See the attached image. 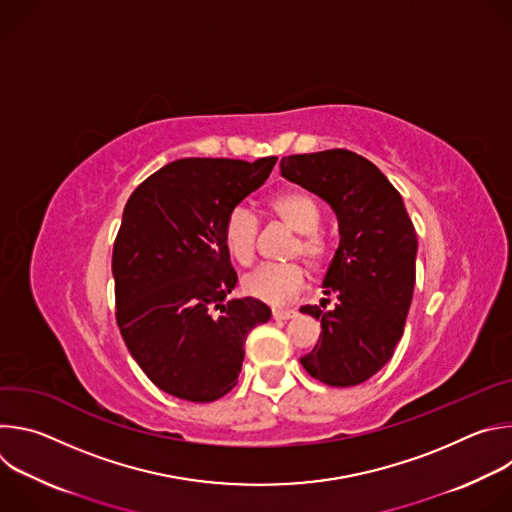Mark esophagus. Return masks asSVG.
Listing matches in <instances>:
<instances>
[{"label": "esophagus", "mask_w": 512, "mask_h": 512, "mask_svg": "<svg viewBox=\"0 0 512 512\" xmlns=\"http://www.w3.org/2000/svg\"><path fill=\"white\" fill-rule=\"evenodd\" d=\"M298 316V312L296 310H289V308H275L273 310V318L275 320H291V318H296Z\"/></svg>", "instance_id": "esophagus-1"}]
</instances>
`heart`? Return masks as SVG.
I'll return each instance as SVG.
<instances>
[{"label": "heart", "mask_w": 512, "mask_h": 512, "mask_svg": "<svg viewBox=\"0 0 512 512\" xmlns=\"http://www.w3.org/2000/svg\"><path fill=\"white\" fill-rule=\"evenodd\" d=\"M269 210L277 221L294 231L296 237L285 249V259H304L314 271H322L332 259V243L318 229L322 214L318 202L304 190H285L269 200ZM223 245L239 265L253 263L259 245V218L245 206L237 204L223 221ZM306 285V269L300 261L267 263L243 279V291L259 302L281 306L296 298Z\"/></svg>", "instance_id": "heart-1"}]
</instances>
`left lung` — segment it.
Listing matches in <instances>:
<instances>
[{"label":"left lung","mask_w":512,"mask_h":512,"mask_svg":"<svg viewBox=\"0 0 512 512\" xmlns=\"http://www.w3.org/2000/svg\"><path fill=\"white\" fill-rule=\"evenodd\" d=\"M281 176L324 198L340 229L324 277V294L338 302L328 312L300 308L322 324L318 344L300 360L324 385H360L385 367L403 336L415 287V227L395 186L354 152L287 156Z\"/></svg>","instance_id":"1"}]
</instances>
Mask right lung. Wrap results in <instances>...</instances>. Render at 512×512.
I'll use <instances>...</instances> for the list:
<instances>
[{
	"instance_id": "add662e5",
	"label": "right lung",
	"mask_w": 512,
	"mask_h": 512,
	"mask_svg": "<svg viewBox=\"0 0 512 512\" xmlns=\"http://www.w3.org/2000/svg\"><path fill=\"white\" fill-rule=\"evenodd\" d=\"M277 158H184L129 196L113 245L115 318L148 379L178 399L208 403L241 373L249 332L271 318L253 298L225 302L237 273L223 245L231 208Z\"/></svg>"
}]
</instances>
